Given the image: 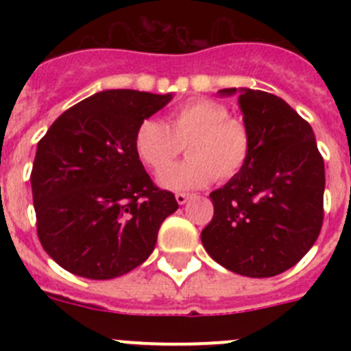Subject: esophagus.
Returning <instances> with one entry per match:
<instances>
[{"label":"esophagus","mask_w":351,"mask_h":351,"mask_svg":"<svg viewBox=\"0 0 351 351\" xmlns=\"http://www.w3.org/2000/svg\"><path fill=\"white\" fill-rule=\"evenodd\" d=\"M190 193H176V200H178L179 206H184V204L190 200Z\"/></svg>","instance_id":"esophagus-1"}]
</instances>
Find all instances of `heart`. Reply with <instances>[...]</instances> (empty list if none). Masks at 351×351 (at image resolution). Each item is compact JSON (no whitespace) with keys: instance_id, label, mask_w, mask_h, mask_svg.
<instances>
[{"instance_id":"1","label":"heart","mask_w":351,"mask_h":351,"mask_svg":"<svg viewBox=\"0 0 351 351\" xmlns=\"http://www.w3.org/2000/svg\"><path fill=\"white\" fill-rule=\"evenodd\" d=\"M184 145L191 158L169 169ZM133 147L145 167L156 173L164 172L160 176L161 186L195 190L214 178L219 181L235 178L250 158L251 138L246 125L228 116L225 105L200 98L176 108L169 126L158 119L142 121Z\"/></svg>"}]
</instances>
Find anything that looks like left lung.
<instances>
[{
    "mask_svg": "<svg viewBox=\"0 0 351 351\" xmlns=\"http://www.w3.org/2000/svg\"><path fill=\"white\" fill-rule=\"evenodd\" d=\"M221 89L219 95H235ZM239 107L250 132L246 165L209 195L214 216L202 244L219 265L250 278L293 267L324 223V158L308 121L280 96L241 89Z\"/></svg>",
    "mask_w": 351,
    "mask_h": 351,
    "instance_id": "8db88e82",
    "label": "left lung"
}]
</instances>
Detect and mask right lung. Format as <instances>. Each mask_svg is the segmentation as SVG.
<instances>
[{"label": "right lung", "instance_id": "1", "mask_svg": "<svg viewBox=\"0 0 351 351\" xmlns=\"http://www.w3.org/2000/svg\"><path fill=\"white\" fill-rule=\"evenodd\" d=\"M172 95L110 89L70 107L36 147L31 190L36 234L64 271L112 280L153 253L158 230L179 207L138 160V125Z\"/></svg>", "mask_w": 351, "mask_h": 351}]
</instances>
